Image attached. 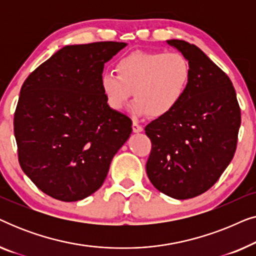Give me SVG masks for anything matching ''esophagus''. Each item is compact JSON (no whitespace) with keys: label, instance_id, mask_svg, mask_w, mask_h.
I'll use <instances>...</instances> for the list:
<instances>
[{"label":"esophagus","instance_id":"obj_1","mask_svg":"<svg viewBox=\"0 0 256 256\" xmlns=\"http://www.w3.org/2000/svg\"><path fill=\"white\" fill-rule=\"evenodd\" d=\"M132 132H143V127L142 126H140L138 124H136V122H132Z\"/></svg>","mask_w":256,"mask_h":256}]
</instances>
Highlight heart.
I'll list each match as a JSON object with an SVG mask.
<instances>
[{
    "label": "heart",
    "instance_id": "1",
    "mask_svg": "<svg viewBox=\"0 0 256 256\" xmlns=\"http://www.w3.org/2000/svg\"><path fill=\"white\" fill-rule=\"evenodd\" d=\"M116 74L104 72L100 90L108 106L120 112L134 92L135 116L163 118L184 99L191 80L190 62L180 52L135 51L115 62Z\"/></svg>",
    "mask_w": 256,
    "mask_h": 256
}]
</instances>
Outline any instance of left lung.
I'll list each match as a JSON object with an SVG mask.
<instances>
[{
  "label": "left lung",
  "mask_w": 256,
  "mask_h": 256,
  "mask_svg": "<svg viewBox=\"0 0 256 256\" xmlns=\"http://www.w3.org/2000/svg\"><path fill=\"white\" fill-rule=\"evenodd\" d=\"M166 43L186 57L191 80L182 102L146 127L152 141L146 170L162 194L188 199L208 191L228 166L241 113L230 79L200 48L180 40Z\"/></svg>",
  "instance_id": "8db88e82"
}]
</instances>
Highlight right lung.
Masks as SVG:
<instances>
[{"instance_id":"1","label":"right lung","mask_w":256,"mask_h":256,"mask_svg":"<svg viewBox=\"0 0 256 256\" xmlns=\"http://www.w3.org/2000/svg\"><path fill=\"white\" fill-rule=\"evenodd\" d=\"M120 42L68 45L24 82L14 118L20 166L36 186L62 202L99 190L132 121L100 90L104 62Z\"/></svg>"}]
</instances>
